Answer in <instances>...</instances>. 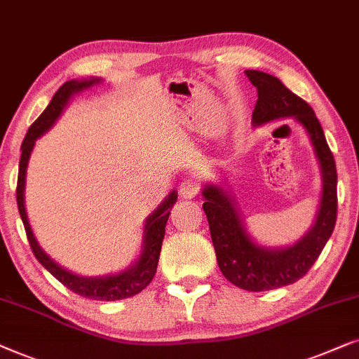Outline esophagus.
<instances>
[{
    "label": "esophagus",
    "mask_w": 359,
    "mask_h": 359,
    "mask_svg": "<svg viewBox=\"0 0 359 359\" xmlns=\"http://www.w3.org/2000/svg\"><path fill=\"white\" fill-rule=\"evenodd\" d=\"M198 190H200V184L197 179H194V177H185L179 185V194L180 197L184 198H194L195 195L198 194Z\"/></svg>",
    "instance_id": "obj_1"
}]
</instances>
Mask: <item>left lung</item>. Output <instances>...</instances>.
Here are the masks:
<instances>
[{"label": "left lung", "mask_w": 359, "mask_h": 359, "mask_svg": "<svg viewBox=\"0 0 359 359\" xmlns=\"http://www.w3.org/2000/svg\"><path fill=\"white\" fill-rule=\"evenodd\" d=\"M246 75L257 90L252 111L256 126L277 118L294 116L307 130L323 175V195L317 222L302 240L285 250L256 246L248 236L229 195L215 185L203 189L207 200L203 212L208 218L219 271L236 287L262 292L297 283L318 259L337 223V165L318 118L309 103L290 92L277 76L259 70H246Z\"/></svg>", "instance_id": "8db88e82"}]
</instances>
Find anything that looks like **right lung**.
I'll list each match as a JSON object with an SVG mask.
<instances>
[{
    "mask_svg": "<svg viewBox=\"0 0 359 359\" xmlns=\"http://www.w3.org/2000/svg\"><path fill=\"white\" fill-rule=\"evenodd\" d=\"M95 82H98V80H88V82L87 80H83V82L70 80V82H65L59 90H57L54 97H52L49 107H47L44 111H42L41 116L31 124V128L27 130V135L24 137L21 146L22 152L21 161H19L16 200L19 215H21V219L24 223V229H26L27 241H29V246L32 252H34L36 259L39 261L41 264L59 280V283L64 284L67 289L72 290V292L82 295V297L93 300H119L140 294L142 289H146L147 285L151 284L152 277L156 276L157 262H159L161 256L162 240H164L165 235V223L170 215L172 205H174L177 200L175 192H172L169 197L165 198V202L147 218L144 228V250L141 252L140 261L128 271L119 272V274L108 277H95V279H90V277H79L72 274L69 271L62 269L60 266H57L55 262L41 250L39 245H37L36 238L31 231L29 222H27L26 210H24V180H26V167L36 140L41 135H44L52 124H54V121L59 118V114L62 113V109H64L72 95L90 87V85H93Z\"/></svg>",
    "mask_w": 359,
    "mask_h": 359,
    "instance_id": "right-lung-1",
    "label": "right lung"
}]
</instances>
